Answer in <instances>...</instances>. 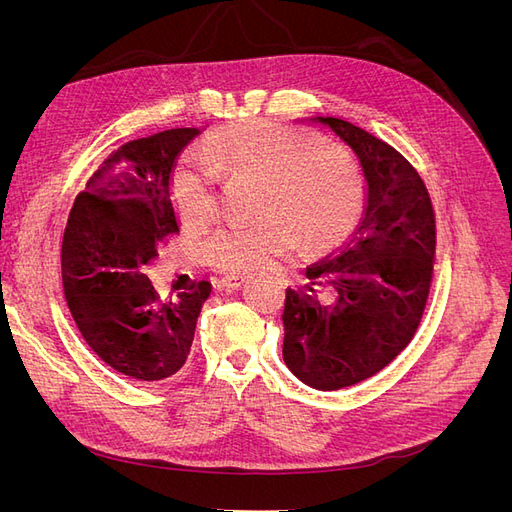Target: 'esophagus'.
<instances>
[{
	"label": "esophagus",
	"mask_w": 512,
	"mask_h": 512,
	"mask_svg": "<svg viewBox=\"0 0 512 512\" xmlns=\"http://www.w3.org/2000/svg\"><path fill=\"white\" fill-rule=\"evenodd\" d=\"M243 282H245V275L243 273H235V271L224 273L220 277V284L226 286V288H239Z\"/></svg>",
	"instance_id": "esophagus-1"
}]
</instances>
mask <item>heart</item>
I'll return each instance as SVG.
<instances>
[{
  "label": "heart",
  "instance_id": "1",
  "mask_svg": "<svg viewBox=\"0 0 512 512\" xmlns=\"http://www.w3.org/2000/svg\"><path fill=\"white\" fill-rule=\"evenodd\" d=\"M205 158L185 156L173 175L181 220L205 226L215 215V173L256 179L254 222L226 224L207 241L215 267L247 271L286 252L320 250L342 239L363 207L361 166L346 147L269 119H243L213 132Z\"/></svg>",
  "mask_w": 512,
  "mask_h": 512
}]
</instances>
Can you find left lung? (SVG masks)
Returning <instances> with one entry per match:
<instances>
[{"mask_svg":"<svg viewBox=\"0 0 512 512\" xmlns=\"http://www.w3.org/2000/svg\"><path fill=\"white\" fill-rule=\"evenodd\" d=\"M356 153L367 203L348 241L286 288L284 361L301 382L335 391L378 374L421 324L436 254V213L416 168L389 143L316 117Z\"/></svg>","mask_w":512,"mask_h":512,"instance_id":"1","label":"left lung"}]
</instances>
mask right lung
I'll list each match as a JSON object with an SVG mask.
<instances>
[{
  "instance_id": "1",
  "label": "right lung",
  "mask_w": 512,
  "mask_h": 512,
  "mask_svg": "<svg viewBox=\"0 0 512 512\" xmlns=\"http://www.w3.org/2000/svg\"><path fill=\"white\" fill-rule=\"evenodd\" d=\"M196 128L136 138L108 156L76 196L61 241V280L89 348L123 376L156 382L188 359L211 282L162 301L147 277L158 247L179 235L170 173Z\"/></svg>"
}]
</instances>
